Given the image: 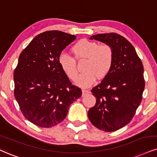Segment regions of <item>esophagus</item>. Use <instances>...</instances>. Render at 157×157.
<instances>
[{"instance_id": "esophagus-1", "label": "esophagus", "mask_w": 157, "mask_h": 157, "mask_svg": "<svg viewBox=\"0 0 157 157\" xmlns=\"http://www.w3.org/2000/svg\"><path fill=\"white\" fill-rule=\"evenodd\" d=\"M90 93V91L87 90H82V96H84L85 94Z\"/></svg>"}]
</instances>
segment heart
<instances>
[{
    "label": "heart",
    "instance_id": "heart-1",
    "mask_svg": "<svg viewBox=\"0 0 157 157\" xmlns=\"http://www.w3.org/2000/svg\"><path fill=\"white\" fill-rule=\"evenodd\" d=\"M75 57L86 59L84 73L75 79V84L82 87H89L94 84L97 78H103L111 71L113 62V52L108 44H98L86 39L78 40L72 47ZM58 63L62 71L71 80H74L78 74L76 62L68 54L63 52L58 57Z\"/></svg>",
    "mask_w": 157,
    "mask_h": 157
}]
</instances>
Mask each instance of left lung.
<instances>
[{
  "instance_id": "8db88e82",
  "label": "left lung",
  "mask_w": 157,
  "mask_h": 157,
  "mask_svg": "<svg viewBox=\"0 0 157 157\" xmlns=\"http://www.w3.org/2000/svg\"><path fill=\"white\" fill-rule=\"evenodd\" d=\"M90 39L111 46L113 62L110 72L91 90L96 103L89 110L88 117L97 128L113 132L130 122L140 104L145 88L144 65L130 42L119 34H97Z\"/></svg>"
}]
</instances>
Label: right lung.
Wrapping results in <instances>:
<instances>
[{"mask_svg":"<svg viewBox=\"0 0 157 157\" xmlns=\"http://www.w3.org/2000/svg\"><path fill=\"white\" fill-rule=\"evenodd\" d=\"M76 36L57 30L38 34L21 52L13 72L14 96L24 117L49 128L66 117L69 106L82 96L62 71L58 57Z\"/></svg>","mask_w":157,"mask_h":157,"instance_id":"add662e5","label":"right lung"}]
</instances>
